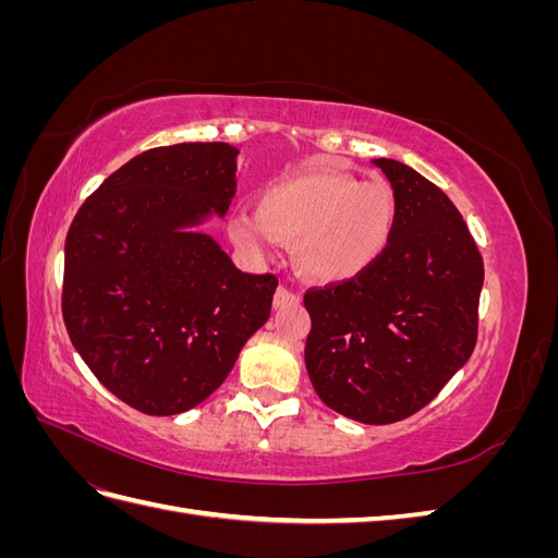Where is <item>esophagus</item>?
Segmentation results:
<instances>
[{"instance_id":"1","label":"esophagus","mask_w":558,"mask_h":558,"mask_svg":"<svg viewBox=\"0 0 558 558\" xmlns=\"http://www.w3.org/2000/svg\"><path fill=\"white\" fill-rule=\"evenodd\" d=\"M275 307H289V305H300V295L291 289H286V286H279V289L275 291Z\"/></svg>"}]
</instances>
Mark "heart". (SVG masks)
I'll list each match as a JSON object with an SVG mask.
<instances>
[{"mask_svg":"<svg viewBox=\"0 0 558 558\" xmlns=\"http://www.w3.org/2000/svg\"><path fill=\"white\" fill-rule=\"evenodd\" d=\"M396 218V191L386 181H359L314 167L267 183L256 195V216L234 214L228 234L256 256H263L269 240L293 244L295 263L307 277L347 281L379 260Z\"/></svg>","mask_w":558,"mask_h":558,"instance_id":"b5f03b06","label":"heart"}]
</instances>
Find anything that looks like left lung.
I'll return each instance as SVG.
<instances>
[{
  "instance_id": "left-lung-1",
  "label": "left lung",
  "mask_w": 558,
  "mask_h": 558,
  "mask_svg": "<svg viewBox=\"0 0 558 558\" xmlns=\"http://www.w3.org/2000/svg\"><path fill=\"white\" fill-rule=\"evenodd\" d=\"M398 199L393 238L363 275L305 293V363L330 410L393 424L442 391L477 344L482 253L453 202L398 160H373Z\"/></svg>"
}]
</instances>
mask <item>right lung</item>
I'll use <instances>...</instances> for the list:
<instances>
[{
	"instance_id": "obj_1",
	"label": "right lung",
	"mask_w": 558,
	"mask_h": 558,
	"mask_svg": "<svg viewBox=\"0 0 558 558\" xmlns=\"http://www.w3.org/2000/svg\"><path fill=\"white\" fill-rule=\"evenodd\" d=\"M238 154L223 142L144 150L66 232V332L99 384L144 414L209 398L272 310L275 275L242 272L209 234L189 230L228 211Z\"/></svg>"
}]
</instances>
